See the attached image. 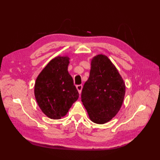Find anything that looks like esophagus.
<instances>
[{
  "mask_svg": "<svg viewBox=\"0 0 160 160\" xmlns=\"http://www.w3.org/2000/svg\"><path fill=\"white\" fill-rule=\"evenodd\" d=\"M76 89L78 91V93H79L80 94L81 93V91H82V84H79V85H77L76 86Z\"/></svg>",
  "mask_w": 160,
  "mask_h": 160,
  "instance_id": "esophagus-1",
  "label": "esophagus"
}]
</instances>
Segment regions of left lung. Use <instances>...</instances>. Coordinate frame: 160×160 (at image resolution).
<instances>
[{
  "label": "left lung",
  "instance_id": "8db88e82",
  "mask_svg": "<svg viewBox=\"0 0 160 160\" xmlns=\"http://www.w3.org/2000/svg\"><path fill=\"white\" fill-rule=\"evenodd\" d=\"M91 65L81 100L90 120L96 124H104L120 111L125 95V84L107 56L102 54L95 56Z\"/></svg>",
  "mask_w": 160,
  "mask_h": 160
}]
</instances>
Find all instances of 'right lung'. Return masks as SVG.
Listing matches in <instances>:
<instances>
[{
	"instance_id": "obj_1",
	"label": "right lung",
	"mask_w": 160,
	"mask_h": 160,
	"mask_svg": "<svg viewBox=\"0 0 160 160\" xmlns=\"http://www.w3.org/2000/svg\"><path fill=\"white\" fill-rule=\"evenodd\" d=\"M69 60L67 56L53 58L40 73L35 82L37 103L43 113L53 120L64 116L79 97L67 70Z\"/></svg>"
}]
</instances>
